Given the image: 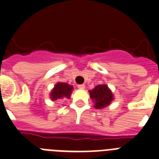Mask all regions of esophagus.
<instances>
[{
  "instance_id": "1",
  "label": "esophagus",
  "mask_w": 159,
  "mask_h": 159,
  "mask_svg": "<svg viewBox=\"0 0 159 159\" xmlns=\"http://www.w3.org/2000/svg\"><path fill=\"white\" fill-rule=\"evenodd\" d=\"M77 87L79 88V89H84L85 88V85L84 84H79Z\"/></svg>"
}]
</instances>
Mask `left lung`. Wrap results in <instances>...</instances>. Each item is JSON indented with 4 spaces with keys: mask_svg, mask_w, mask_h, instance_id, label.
Instances as JSON below:
<instances>
[{
    "mask_svg": "<svg viewBox=\"0 0 159 159\" xmlns=\"http://www.w3.org/2000/svg\"><path fill=\"white\" fill-rule=\"evenodd\" d=\"M91 99L95 101L94 107L97 109L105 108L111 104L113 100V94L106 84H99L95 89L89 91Z\"/></svg>",
    "mask_w": 159,
    "mask_h": 159,
    "instance_id": "obj_1",
    "label": "left lung"
}]
</instances>
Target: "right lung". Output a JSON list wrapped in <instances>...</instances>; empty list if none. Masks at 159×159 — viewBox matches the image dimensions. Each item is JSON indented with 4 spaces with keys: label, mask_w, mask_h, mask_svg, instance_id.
<instances>
[{
    "label": "right lung",
    "mask_w": 159,
    "mask_h": 159,
    "mask_svg": "<svg viewBox=\"0 0 159 159\" xmlns=\"http://www.w3.org/2000/svg\"><path fill=\"white\" fill-rule=\"evenodd\" d=\"M73 89V87L66 83H57L54 86V89L51 92V99L56 101L57 99H61L62 98H70V94Z\"/></svg>",
    "instance_id": "right-lung-1"
}]
</instances>
